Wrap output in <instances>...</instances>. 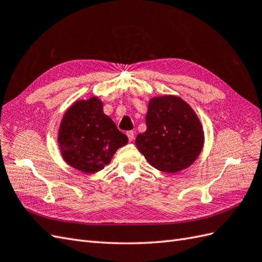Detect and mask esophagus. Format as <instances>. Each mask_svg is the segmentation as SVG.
Returning <instances> with one entry per match:
<instances>
[{
    "instance_id": "34e87169",
    "label": "esophagus",
    "mask_w": 262,
    "mask_h": 262,
    "mask_svg": "<svg viewBox=\"0 0 262 262\" xmlns=\"http://www.w3.org/2000/svg\"><path fill=\"white\" fill-rule=\"evenodd\" d=\"M126 136H128V139H129L130 142H132L134 140V133H133V131H128V132H126Z\"/></svg>"
}]
</instances>
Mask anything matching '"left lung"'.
<instances>
[{
    "instance_id": "obj_1",
    "label": "left lung",
    "mask_w": 262,
    "mask_h": 262,
    "mask_svg": "<svg viewBox=\"0 0 262 262\" xmlns=\"http://www.w3.org/2000/svg\"><path fill=\"white\" fill-rule=\"evenodd\" d=\"M145 122L146 131L138 134L136 144L154 168L178 172L199 157L204 132L199 117L184 99L173 95L153 97Z\"/></svg>"
}]
</instances>
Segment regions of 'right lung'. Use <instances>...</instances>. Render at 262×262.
I'll return each instance as SVG.
<instances>
[{"label": "right lung", "instance_id": "add662e5", "mask_svg": "<svg viewBox=\"0 0 262 262\" xmlns=\"http://www.w3.org/2000/svg\"><path fill=\"white\" fill-rule=\"evenodd\" d=\"M102 108V101L96 96L77 100L67 110L59 126L58 143L63 160L86 173L104 169L117 149L128 143V137L117 129Z\"/></svg>", "mask_w": 262, "mask_h": 262}]
</instances>
